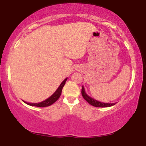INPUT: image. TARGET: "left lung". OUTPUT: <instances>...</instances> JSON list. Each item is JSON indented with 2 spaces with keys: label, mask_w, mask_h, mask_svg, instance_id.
I'll list each match as a JSON object with an SVG mask.
<instances>
[{
  "label": "left lung",
  "mask_w": 146,
  "mask_h": 146,
  "mask_svg": "<svg viewBox=\"0 0 146 146\" xmlns=\"http://www.w3.org/2000/svg\"><path fill=\"white\" fill-rule=\"evenodd\" d=\"M82 95L86 101L88 102V104H90V105L93 106L95 107H101V108H104V107H110L112 106H114L116 103H104V102H100L98 101V100H95V99L90 98V96H88L86 94V92H85L84 88L82 86Z\"/></svg>",
  "instance_id": "1"
}]
</instances>
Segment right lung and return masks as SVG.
Here are the masks:
<instances>
[{"label": "right lung", "mask_w": 146, "mask_h": 146, "mask_svg": "<svg viewBox=\"0 0 146 146\" xmlns=\"http://www.w3.org/2000/svg\"><path fill=\"white\" fill-rule=\"evenodd\" d=\"M66 80L67 78L65 79L60 84V85L59 86V87L58 88V89L56 90L54 93L51 95V97H49L48 99L45 100L44 101L40 102V103H28V102H24L27 104L29 105V106H37V107H46V106H49L51 104H53V103H55L58 99L60 98V95H61L62 93V88L64 86L65 82H66Z\"/></svg>", "instance_id": "1"}]
</instances>
